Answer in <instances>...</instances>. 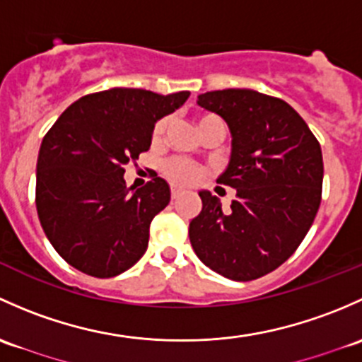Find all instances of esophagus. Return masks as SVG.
<instances>
[{
	"label": "esophagus",
	"mask_w": 362,
	"mask_h": 362,
	"mask_svg": "<svg viewBox=\"0 0 362 362\" xmlns=\"http://www.w3.org/2000/svg\"><path fill=\"white\" fill-rule=\"evenodd\" d=\"M180 195H181V189H177L176 186H173V189H170V197H173V200H176Z\"/></svg>",
	"instance_id": "34e87169"
}]
</instances>
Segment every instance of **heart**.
I'll use <instances>...</instances> for the list:
<instances>
[{
	"mask_svg": "<svg viewBox=\"0 0 362 362\" xmlns=\"http://www.w3.org/2000/svg\"><path fill=\"white\" fill-rule=\"evenodd\" d=\"M211 120H219V118L214 117V115H202V117H199V127H202L204 124H207V122ZM165 129H167V118H162V120L156 122L153 127V132H151L153 141L162 139ZM162 169H163V174H165L170 181L177 182V185H192V182H195L200 176H202V169H200L197 163L188 162V160L185 158L165 160Z\"/></svg>",
	"mask_w": 362,
	"mask_h": 362,
	"instance_id": "1",
	"label": "heart"
}]
</instances>
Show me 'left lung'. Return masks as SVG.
<instances>
[{
	"label": "left lung",
	"instance_id": "1",
	"mask_svg": "<svg viewBox=\"0 0 362 362\" xmlns=\"http://www.w3.org/2000/svg\"><path fill=\"white\" fill-rule=\"evenodd\" d=\"M199 106L232 132V155L218 182L237 189L228 212L200 192L202 211L189 223L200 262L232 281H255L281 267L314 223L322 193L319 141L282 99L249 88L200 94Z\"/></svg>",
	"mask_w": 362,
	"mask_h": 362
}]
</instances>
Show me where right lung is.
<instances>
[{
    "mask_svg": "<svg viewBox=\"0 0 362 362\" xmlns=\"http://www.w3.org/2000/svg\"><path fill=\"white\" fill-rule=\"evenodd\" d=\"M188 98L186 90L95 92L71 104L45 134L36 209L45 235L71 267L107 279L146 252L151 219L169 204L170 189L155 176L130 195L124 167L150 150L156 120Z\"/></svg>",
    "mask_w": 362,
    "mask_h": 362,
    "instance_id": "add662e5",
    "label": "right lung"
}]
</instances>
